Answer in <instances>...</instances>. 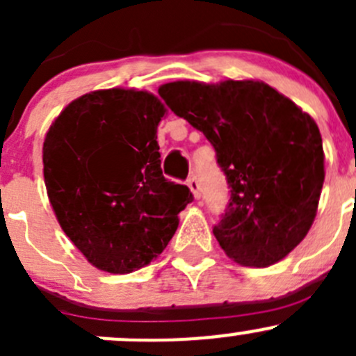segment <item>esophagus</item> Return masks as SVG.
Here are the masks:
<instances>
[{
	"instance_id": "esophagus-1",
	"label": "esophagus",
	"mask_w": 356,
	"mask_h": 356,
	"mask_svg": "<svg viewBox=\"0 0 356 356\" xmlns=\"http://www.w3.org/2000/svg\"><path fill=\"white\" fill-rule=\"evenodd\" d=\"M188 186H189V189H191L193 195H195V198L200 200L201 198V186H200V182H198V177H196V174L189 175Z\"/></svg>"
}]
</instances>
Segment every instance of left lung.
Instances as JSON below:
<instances>
[{
	"label": "left lung",
	"instance_id": "left-lung-1",
	"mask_svg": "<svg viewBox=\"0 0 356 356\" xmlns=\"http://www.w3.org/2000/svg\"><path fill=\"white\" fill-rule=\"evenodd\" d=\"M167 106L204 134L231 200L213 227L229 258L268 267L288 257L315 220L324 148L314 118L261 81L167 82Z\"/></svg>",
	"mask_w": 356,
	"mask_h": 356
}]
</instances>
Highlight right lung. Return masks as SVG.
I'll list each match as a JSON object with an SVG mask.
<instances>
[{"instance_id": "right-lung-1", "label": "right lung", "mask_w": 356, "mask_h": 356, "mask_svg": "<svg viewBox=\"0 0 356 356\" xmlns=\"http://www.w3.org/2000/svg\"><path fill=\"white\" fill-rule=\"evenodd\" d=\"M167 108L138 89L74 99L42 145V172L60 227L91 265L110 274L146 267L168 245L188 186L161 174L156 127Z\"/></svg>"}]
</instances>
